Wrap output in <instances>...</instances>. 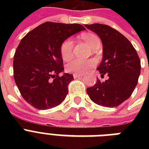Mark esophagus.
<instances>
[{"instance_id": "obj_1", "label": "esophagus", "mask_w": 149, "mask_h": 149, "mask_svg": "<svg viewBox=\"0 0 149 149\" xmlns=\"http://www.w3.org/2000/svg\"><path fill=\"white\" fill-rule=\"evenodd\" d=\"M83 77V75L82 74H73V77L74 78H77V77Z\"/></svg>"}]
</instances>
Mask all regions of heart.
I'll use <instances>...</instances> for the list:
<instances>
[{"mask_svg":"<svg viewBox=\"0 0 149 149\" xmlns=\"http://www.w3.org/2000/svg\"><path fill=\"white\" fill-rule=\"evenodd\" d=\"M82 38L84 42L91 48L94 49L98 45H100V41L97 36L92 33H86L82 36ZM73 41L72 38H66L62 42L60 45V55L63 60H69L72 55L73 49ZM96 64L95 60L93 59H79V58H72L65 65V69L68 72H72L73 74H83L87 72L90 69Z\"/></svg>","mask_w":149,"mask_h":149,"instance_id":"obj_1","label":"heart"}]
</instances>
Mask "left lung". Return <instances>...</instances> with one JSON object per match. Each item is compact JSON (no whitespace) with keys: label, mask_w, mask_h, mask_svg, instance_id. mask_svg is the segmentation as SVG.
<instances>
[{"label":"left lung","mask_w":149,"mask_h":149,"mask_svg":"<svg viewBox=\"0 0 149 149\" xmlns=\"http://www.w3.org/2000/svg\"><path fill=\"white\" fill-rule=\"evenodd\" d=\"M97 34L103 43V58L97 70L107 80L97 79L86 93L95 104L107 107L119 106L131 97L139 80L141 61L136 50L125 36L103 24H85Z\"/></svg>","instance_id":"obj_1"}]
</instances>
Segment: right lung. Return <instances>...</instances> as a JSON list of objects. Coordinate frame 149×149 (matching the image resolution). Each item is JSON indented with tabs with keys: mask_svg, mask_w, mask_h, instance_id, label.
<instances>
[{
	"mask_svg": "<svg viewBox=\"0 0 149 149\" xmlns=\"http://www.w3.org/2000/svg\"><path fill=\"white\" fill-rule=\"evenodd\" d=\"M84 29L79 24L47 22L21 40L14 56V79L22 97L31 106L46 110L65 100L73 76H60L64 67L59 49L63 41Z\"/></svg>",
	"mask_w": 149,
	"mask_h": 149,
	"instance_id": "right-lung-1",
	"label": "right lung"
}]
</instances>
